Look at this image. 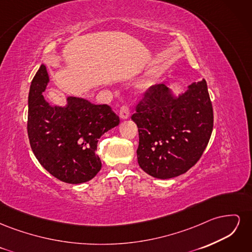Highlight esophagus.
Returning a JSON list of instances; mask_svg holds the SVG:
<instances>
[{"label": "esophagus", "instance_id": "34e87169", "mask_svg": "<svg viewBox=\"0 0 252 252\" xmlns=\"http://www.w3.org/2000/svg\"><path fill=\"white\" fill-rule=\"evenodd\" d=\"M129 116H130V109H129V106L123 105L120 108V117L123 120H125V119H128Z\"/></svg>", "mask_w": 252, "mask_h": 252}]
</instances>
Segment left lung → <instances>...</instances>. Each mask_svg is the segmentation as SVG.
I'll return each mask as SVG.
<instances>
[{"instance_id":"obj_1","label":"left lung","mask_w":252,"mask_h":252,"mask_svg":"<svg viewBox=\"0 0 252 252\" xmlns=\"http://www.w3.org/2000/svg\"><path fill=\"white\" fill-rule=\"evenodd\" d=\"M139 128L141 168L157 179H171L196 164L213 128V109L205 80L174 98L164 84L150 86L131 117Z\"/></svg>"}]
</instances>
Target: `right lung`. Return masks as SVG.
<instances>
[{
  "mask_svg": "<svg viewBox=\"0 0 252 252\" xmlns=\"http://www.w3.org/2000/svg\"><path fill=\"white\" fill-rule=\"evenodd\" d=\"M49 79L41 65L28 95V139L35 158L58 180L80 184L94 179L102 163L96 155L101 136L120 124L110 106L68 97L66 107H52L43 96Z\"/></svg>",
  "mask_w": 252,
  "mask_h": 252,
  "instance_id": "obj_1",
  "label": "right lung"
}]
</instances>
